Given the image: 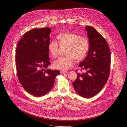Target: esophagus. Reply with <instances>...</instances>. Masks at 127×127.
Masks as SVG:
<instances>
[{
  "label": "esophagus",
  "instance_id": "esophagus-1",
  "mask_svg": "<svg viewBox=\"0 0 127 127\" xmlns=\"http://www.w3.org/2000/svg\"><path fill=\"white\" fill-rule=\"evenodd\" d=\"M61 73L62 74H66V73H67V71H66V70H61Z\"/></svg>",
  "mask_w": 127,
  "mask_h": 127
}]
</instances>
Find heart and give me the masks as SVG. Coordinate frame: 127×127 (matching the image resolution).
Here are the masks:
<instances>
[{"label": "heart", "instance_id": "b5f03b06", "mask_svg": "<svg viewBox=\"0 0 127 127\" xmlns=\"http://www.w3.org/2000/svg\"><path fill=\"white\" fill-rule=\"evenodd\" d=\"M60 45L66 47L65 56L60 57L53 62V67L65 70L73 66L75 60L81 61L86 57L90 49V42L86 37L81 36L74 33L65 32L59 34L57 37ZM48 50L52 57L57 56L59 45L55 41H50L48 45Z\"/></svg>", "mask_w": 127, "mask_h": 127}]
</instances>
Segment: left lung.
<instances>
[{
  "instance_id": "8db88e82",
  "label": "left lung",
  "mask_w": 127,
  "mask_h": 127,
  "mask_svg": "<svg viewBox=\"0 0 127 127\" xmlns=\"http://www.w3.org/2000/svg\"><path fill=\"white\" fill-rule=\"evenodd\" d=\"M90 47L87 57L79 66L84 71L78 73L72 83L76 92L81 97L89 98L100 91L110 74L111 53L106 40L93 27H85Z\"/></svg>"
}]
</instances>
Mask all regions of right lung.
<instances>
[{"label":"right lung","mask_w":127,"mask_h":127,"mask_svg":"<svg viewBox=\"0 0 127 127\" xmlns=\"http://www.w3.org/2000/svg\"><path fill=\"white\" fill-rule=\"evenodd\" d=\"M51 29H33L25 33L17 44L16 66L23 88L35 97L46 95L53 88L60 71L47 69L50 64L48 45Z\"/></svg>","instance_id":"obj_1"}]
</instances>
